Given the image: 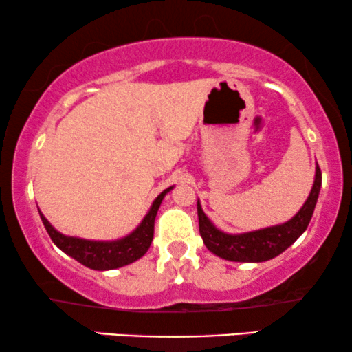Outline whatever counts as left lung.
I'll use <instances>...</instances> for the list:
<instances>
[{"instance_id": "left-lung-1", "label": "left lung", "mask_w": 352, "mask_h": 352, "mask_svg": "<svg viewBox=\"0 0 352 352\" xmlns=\"http://www.w3.org/2000/svg\"><path fill=\"white\" fill-rule=\"evenodd\" d=\"M319 190H321V170L316 164L313 188H311L309 197L296 215L285 223L254 230V232L238 233V235L218 230L212 223V220L205 215L199 200L197 201V212H199V228L204 243L213 254L228 261L261 263V261L272 260V258L285 252L288 246H292L308 228L314 207H316Z\"/></svg>"}]
</instances>
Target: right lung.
Instances as JSON below:
<instances>
[{
  "instance_id": "add662e5",
  "label": "right lung",
  "mask_w": 352,
  "mask_h": 352,
  "mask_svg": "<svg viewBox=\"0 0 352 352\" xmlns=\"http://www.w3.org/2000/svg\"><path fill=\"white\" fill-rule=\"evenodd\" d=\"M173 187L165 188L155 200H153L152 207L148 208L147 215L140 221V225L134 232L129 233L127 236L119 238V240L111 241H98V240H84L78 236H67L59 233L52 225L47 221V218L39 212L44 228L50 233L51 240L59 250L69 254L80 265L87 266L91 270H98V272H106V270H116L120 266L131 265L134 261L142 258L147 250L151 248L152 238H153V223H155L157 212H159L160 204H162L164 197L170 192Z\"/></svg>"
}]
</instances>
